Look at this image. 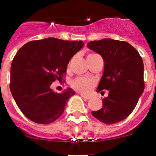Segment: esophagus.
Listing matches in <instances>:
<instances>
[{
  "label": "esophagus",
  "instance_id": "1",
  "mask_svg": "<svg viewBox=\"0 0 156 156\" xmlns=\"http://www.w3.org/2000/svg\"><path fill=\"white\" fill-rule=\"evenodd\" d=\"M81 97H82L83 98L86 99V100H88V99L90 98V96H87V95H84V94H81Z\"/></svg>",
  "mask_w": 156,
  "mask_h": 156
}]
</instances>
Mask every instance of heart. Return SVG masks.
Instances as JSON below:
<instances>
[{
    "label": "heart",
    "mask_w": 156,
    "mask_h": 156,
    "mask_svg": "<svg viewBox=\"0 0 156 156\" xmlns=\"http://www.w3.org/2000/svg\"><path fill=\"white\" fill-rule=\"evenodd\" d=\"M96 55L94 54L89 55L87 57ZM94 84V81L92 79L86 78V77H77L72 82V87L77 91L83 94H87L90 92Z\"/></svg>",
    "instance_id": "heart-1"
}]
</instances>
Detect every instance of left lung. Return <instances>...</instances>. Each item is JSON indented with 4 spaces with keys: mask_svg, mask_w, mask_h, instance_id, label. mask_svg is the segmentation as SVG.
Masks as SVG:
<instances>
[{
    "mask_svg": "<svg viewBox=\"0 0 156 156\" xmlns=\"http://www.w3.org/2000/svg\"><path fill=\"white\" fill-rule=\"evenodd\" d=\"M87 46L101 55L105 62L97 91L108 90V97L102 100V108L91 114L105 124L120 122L133 112L144 92L142 58L125 41L106 38L90 41Z\"/></svg>",
    "mask_w": 156,
    "mask_h": 156,
    "instance_id": "left-lung-1",
    "label": "left lung"
}]
</instances>
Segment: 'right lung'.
I'll return each mask as SVG.
<instances>
[{
  "mask_svg": "<svg viewBox=\"0 0 156 156\" xmlns=\"http://www.w3.org/2000/svg\"><path fill=\"white\" fill-rule=\"evenodd\" d=\"M82 41H70L48 37L22 47L11 66L10 89L19 109L29 119L48 124L62 115L72 88L58 94L51 89L62 78L74 55L83 47Z\"/></svg>",
  "mask_w": 156,
  "mask_h": 156,
  "instance_id": "obj_1",
  "label": "right lung"
}]
</instances>
